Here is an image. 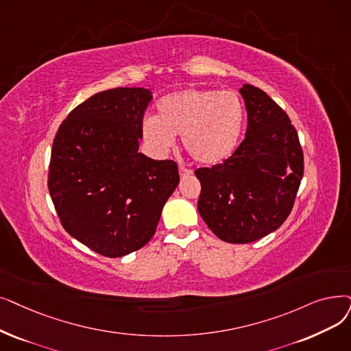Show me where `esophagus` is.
Returning <instances> with one entry per match:
<instances>
[{
  "instance_id": "obj_1",
  "label": "esophagus",
  "mask_w": 351,
  "mask_h": 351,
  "mask_svg": "<svg viewBox=\"0 0 351 351\" xmlns=\"http://www.w3.org/2000/svg\"><path fill=\"white\" fill-rule=\"evenodd\" d=\"M179 175H180V178H185V176L192 175V171L188 169V167H185V166H179Z\"/></svg>"
}]
</instances>
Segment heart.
<instances>
[{"label":"heart","instance_id":"heart-1","mask_svg":"<svg viewBox=\"0 0 351 351\" xmlns=\"http://www.w3.org/2000/svg\"><path fill=\"white\" fill-rule=\"evenodd\" d=\"M245 109L234 91L217 88H186L165 96L158 103V117L142 123L147 146L166 155L182 136L193 160L217 165L230 158L239 142Z\"/></svg>","mask_w":351,"mask_h":351}]
</instances>
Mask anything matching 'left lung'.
Returning a JSON list of instances; mask_svg holds the SVG:
<instances>
[{
	"mask_svg": "<svg viewBox=\"0 0 351 351\" xmlns=\"http://www.w3.org/2000/svg\"><path fill=\"white\" fill-rule=\"evenodd\" d=\"M245 139L223 163L195 171L199 215L219 239L248 243L274 232L293 209L304 173L295 128L265 91L243 84Z\"/></svg>",
	"mask_w": 351,
	"mask_h": 351,
	"instance_id": "1",
	"label": "left lung"
}]
</instances>
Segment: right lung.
Returning a JSON list of instances; mask_svg holds the SVG:
<instances>
[{
    "instance_id": "1",
    "label": "right lung",
    "mask_w": 351,
    "mask_h": 351,
    "mask_svg": "<svg viewBox=\"0 0 351 351\" xmlns=\"http://www.w3.org/2000/svg\"><path fill=\"white\" fill-rule=\"evenodd\" d=\"M150 100L142 87L100 91L70 112L53 142L49 191L60 222L103 256L145 247L179 184L173 160L139 152Z\"/></svg>"
}]
</instances>
